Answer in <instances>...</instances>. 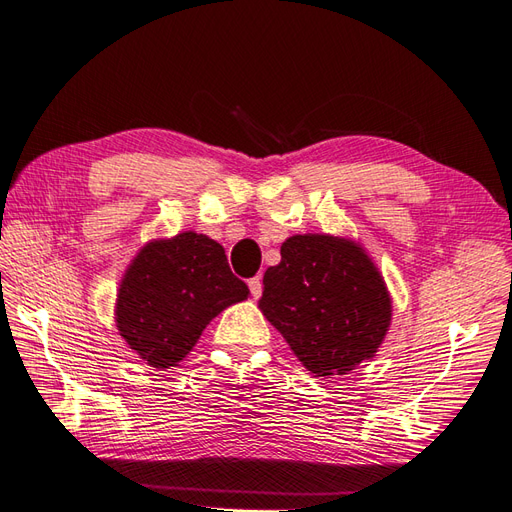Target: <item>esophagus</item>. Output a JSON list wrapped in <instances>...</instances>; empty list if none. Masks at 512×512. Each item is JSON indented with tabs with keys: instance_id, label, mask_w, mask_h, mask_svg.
<instances>
[{
	"instance_id": "esophagus-1",
	"label": "esophagus",
	"mask_w": 512,
	"mask_h": 512,
	"mask_svg": "<svg viewBox=\"0 0 512 512\" xmlns=\"http://www.w3.org/2000/svg\"><path fill=\"white\" fill-rule=\"evenodd\" d=\"M248 289H251L253 298H259L261 291H264V283H261V276H255V279L248 281Z\"/></svg>"
}]
</instances>
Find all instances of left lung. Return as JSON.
Returning <instances> with one entry per match:
<instances>
[{
  "instance_id": "left-lung-1",
  "label": "left lung",
  "mask_w": 512,
  "mask_h": 512,
  "mask_svg": "<svg viewBox=\"0 0 512 512\" xmlns=\"http://www.w3.org/2000/svg\"><path fill=\"white\" fill-rule=\"evenodd\" d=\"M259 309L315 377L371 360L392 319L386 281L364 248L330 233H298L264 274Z\"/></svg>"
}]
</instances>
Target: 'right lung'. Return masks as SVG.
Returning a JSON list of instances; mask_svg holds the SVG:
<instances>
[{"label": "right lung", "mask_w": 512, "mask_h": 512, "mask_svg": "<svg viewBox=\"0 0 512 512\" xmlns=\"http://www.w3.org/2000/svg\"><path fill=\"white\" fill-rule=\"evenodd\" d=\"M246 298L248 287L229 270L225 248L182 231L150 240L130 261L115 298V326L145 364L171 369L218 313Z\"/></svg>", "instance_id": "1"}]
</instances>
